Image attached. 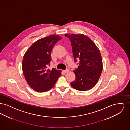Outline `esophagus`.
<instances>
[{"instance_id":"1","label":"esophagus","mask_w":130,"mask_h":130,"mask_svg":"<svg viewBox=\"0 0 130 130\" xmlns=\"http://www.w3.org/2000/svg\"><path fill=\"white\" fill-rule=\"evenodd\" d=\"M63 72H64V73H69V70L68 69H66V70H64Z\"/></svg>"}]
</instances>
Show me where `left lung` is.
Segmentation results:
<instances>
[{"label": "left lung", "mask_w": 130, "mask_h": 130, "mask_svg": "<svg viewBox=\"0 0 130 130\" xmlns=\"http://www.w3.org/2000/svg\"><path fill=\"white\" fill-rule=\"evenodd\" d=\"M65 37L71 41L74 62L79 60V66L74 71L75 79L71 85L78 91L89 90L98 83L103 69L99 49L90 38L83 34H65Z\"/></svg>", "instance_id": "8db88e82"}]
</instances>
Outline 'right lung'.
Wrapping results in <instances>:
<instances>
[{"instance_id": "obj_1", "label": "right lung", "mask_w": 130, "mask_h": 130, "mask_svg": "<svg viewBox=\"0 0 130 130\" xmlns=\"http://www.w3.org/2000/svg\"><path fill=\"white\" fill-rule=\"evenodd\" d=\"M61 39L55 35L39 39L31 45L23 56L22 71L25 79L37 92L49 91L61 75V70L47 68L52 60L51 52L56 43Z\"/></svg>"}]
</instances>
